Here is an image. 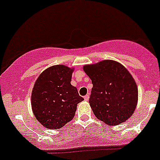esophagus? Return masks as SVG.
I'll return each mask as SVG.
<instances>
[{"label":"esophagus","instance_id":"esophagus-1","mask_svg":"<svg viewBox=\"0 0 160 160\" xmlns=\"http://www.w3.org/2000/svg\"><path fill=\"white\" fill-rule=\"evenodd\" d=\"M89 95H86L84 97V100H86V101H88V100H89Z\"/></svg>","mask_w":160,"mask_h":160}]
</instances>
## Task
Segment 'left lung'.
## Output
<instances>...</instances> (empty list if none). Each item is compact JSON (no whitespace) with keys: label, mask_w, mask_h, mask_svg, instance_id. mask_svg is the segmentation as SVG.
<instances>
[{"label":"left lung","mask_w":160,"mask_h":160,"mask_svg":"<svg viewBox=\"0 0 160 160\" xmlns=\"http://www.w3.org/2000/svg\"><path fill=\"white\" fill-rule=\"evenodd\" d=\"M83 70L92 80L89 102L95 116L109 126L127 121L138 100L137 83L128 70L112 60L84 65Z\"/></svg>","instance_id":"left-lung-1"}]
</instances>
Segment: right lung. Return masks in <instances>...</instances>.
I'll list each match as a JSON object with an SVG mask.
<instances>
[{
  "instance_id": "obj_1",
  "label": "right lung",
  "mask_w": 160,
  "mask_h": 160,
  "mask_svg": "<svg viewBox=\"0 0 160 160\" xmlns=\"http://www.w3.org/2000/svg\"><path fill=\"white\" fill-rule=\"evenodd\" d=\"M74 68L54 65L40 74L31 92V108L45 128L56 130L72 120L77 105L84 98L71 84Z\"/></svg>"
}]
</instances>
